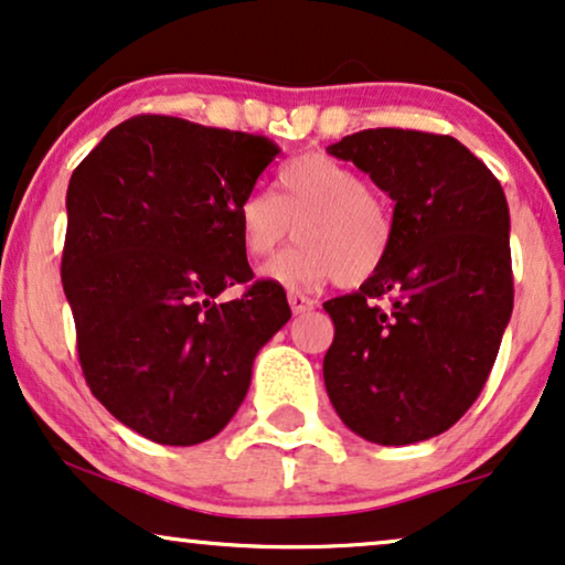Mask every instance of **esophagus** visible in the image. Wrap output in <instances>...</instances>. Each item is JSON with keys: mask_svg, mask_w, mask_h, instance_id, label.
Masks as SVG:
<instances>
[{"mask_svg": "<svg viewBox=\"0 0 565 565\" xmlns=\"http://www.w3.org/2000/svg\"><path fill=\"white\" fill-rule=\"evenodd\" d=\"M289 307L295 315H302V312H310L315 307V299L299 295V291H289Z\"/></svg>", "mask_w": 565, "mask_h": 565, "instance_id": "esophagus-1", "label": "esophagus"}]
</instances>
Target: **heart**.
I'll use <instances>...</instances> for the list:
<instances>
[{"instance_id": "obj_1", "label": "heart", "mask_w": 565, "mask_h": 565, "mask_svg": "<svg viewBox=\"0 0 565 565\" xmlns=\"http://www.w3.org/2000/svg\"><path fill=\"white\" fill-rule=\"evenodd\" d=\"M239 239L253 260H266L287 239L302 243L263 276L284 287H315L338 278L359 287L380 274L395 239L393 209L349 164L305 154L278 172V195L253 188L237 206Z\"/></svg>"}]
</instances>
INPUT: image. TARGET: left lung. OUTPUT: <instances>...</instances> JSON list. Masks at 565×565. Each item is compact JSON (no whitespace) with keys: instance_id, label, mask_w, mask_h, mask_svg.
<instances>
[{"instance_id":"1","label":"left lung","mask_w":565,"mask_h":565,"mask_svg":"<svg viewBox=\"0 0 565 565\" xmlns=\"http://www.w3.org/2000/svg\"><path fill=\"white\" fill-rule=\"evenodd\" d=\"M328 152L395 201L385 266L322 305L335 326L328 397L361 439L416 445L457 424L493 370L514 307L507 195L468 147L439 134L366 129Z\"/></svg>"}]
</instances>
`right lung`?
<instances>
[{
    "mask_svg": "<svg viewBox=\"0 0 565 565\" xmlns=\"http://www.w3.org/2000/svg\"><path fill=\"white\" fill-rule=\"evenodd\" d=\"M276 154L266 137L137 116L72 172L62 281L82 372L120 424L157 445L220 434L258 351L291 318L278 284H250L237 224ZM237 282L243 298L218 299Z\"/></svg>",
    "mask_w": 565,
    "mask_h": 565,
    "instance_id": "add662e5",
    "label": "right lung"
}]
</instances>
